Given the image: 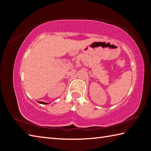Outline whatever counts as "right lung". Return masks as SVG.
Here are the masks:
<instances>
[{"instance_id": "add662e5", "label": "right lung", "mask_w": 151, "mask_h": 151, "mask_svg": "<svg viewBox=\"0 0 151 151\" xmlns=\"http://www.w3.org/2000/svg\"><path fill=\"white\" fill-rule=\"evenodd\" d=\"M39 103H40V104H48L47 103L44 102H39Z\"/></svg>"}]
</instances>
